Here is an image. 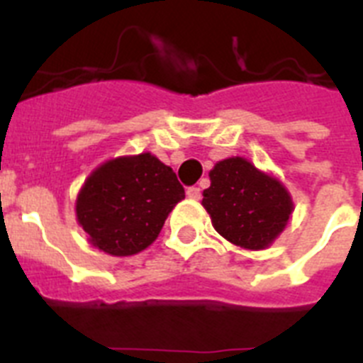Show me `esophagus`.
<instances>
[{"label": "esophagus", "mask_w": 363, "mask_h": 363, "mask_svg": "<svg viewBox=\"0 0 363 363\" xmlns=\"http://www.w3.org/2000/svg\"><path fill=\"white\" fill-rule=\"evenodd\" d=\"M187 196L191 198V200H200V198H201L200 187H189L187 189Z\"/></svg>", "instance_id": "1"}]
</instances>
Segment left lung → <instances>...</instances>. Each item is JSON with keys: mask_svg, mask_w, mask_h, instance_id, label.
<instances>
[{"mask_svg": "<svg viewBox=\"0 0 363 363\" xmlns=\"http://www.w3.org/2000/svg\"><path fill=\"white\" fill-rule=\"evenodd\" d=\"M209 178L211 187L203 191L201 205L214 229L243 249H267L293 213L291 194L280 179L240 156L218 162Z\"/></svg>", "mask_w": 363, "mask_h": 363, "instance_id": "8db88e82", "label": "left lung"}]
</instances>
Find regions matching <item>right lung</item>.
Listing matches in <instances>:
<instances>
[{
	"label": "right lung",
	"mask_w": 363,
	"mask_h": 363,
	"mask_svg": "<svg viewBox=\"0 0 363 363\" xmlns=\"http://www.w3.org/2000/svg\"><path fill=\"white\" fill-rule=\"evenodd\" d=\"M185 191L171 167L150 152L99 165L76 200L78 223L89 242L111 256H133L158 238Z\"/></svg>",
	"instance_id": "obj_1"
}]
</instances>
